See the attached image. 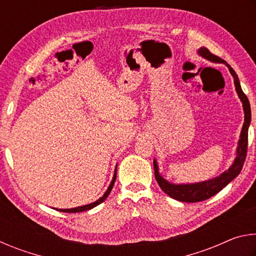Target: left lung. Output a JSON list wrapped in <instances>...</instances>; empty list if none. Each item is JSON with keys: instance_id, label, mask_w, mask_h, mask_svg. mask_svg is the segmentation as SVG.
<instances>
[{"instance_id": "left-lung-1", "label": "left lung", "mask_w": 256, "mask_h": 256, "mask_svg": "<svg viewBox=\"0 0 256 256\" xmlns=\"http://www.w3.org/2000/svg\"><path fill=\"white\" fill-rule=\"evenodd\" d=\"M200 55L203 58L212 60V62L216 63H224L229 68V72L232 73L234 78V82H235L236 92L240 96V100L242 102V107H244L245 112V122L242 125V130L240 133V142H238V148H237V156L232 167L229 168L228 170L222 172V175L216 177L214 180L202 182V183H196V184H185V185H175L170 184V182H167L162 176L159 175L158 172V166L156 160H154V177L157 180L158 184L164 193L170 198H175L177 201L180 202H200L204 201L206 198H210L214 196V194L220 192L224 186H227L230 182L235 178L236 176L240 175V172L242 168V164L245 162L246 159V154H248V126L250 123V106L248 98L246 97V94L242 92L240 88V80H238V76L236 72L232 70V68L227 64L222 58H220L219 56L214 55L211 52L206 48V47H202V48L198 50Z\"/></svg>"}]
</instances>
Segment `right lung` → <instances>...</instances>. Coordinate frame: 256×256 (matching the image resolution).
<instances>
[{
	"label": "right lung",
	"instance_id": "obj_1",
	"mask_svg": "<svg viewBox=\"0 0 256 256\" xmlns=\"http://www.w3.org/2000/svg\"><path fill=\"white\" fill-rule=\"evenodd\" d=\"M116 170H118V167H116V170H115V174H114V177H112V183H110V188H107L106 193L104 194V196H102L100 198H99V200H97L96 202H94V203H90V204L84 206L73 208V209H60L58 211H62V212H68V214H76V212H82V211L90 210V209H92V208H94L96 206L100 204V203L105 201V200H106V198H107L108 196H110V190H112V186H114L115 180H116Z\"/></svg>",
	"mask_w": 256,
	"mask_h": 256
}]
</instances>
